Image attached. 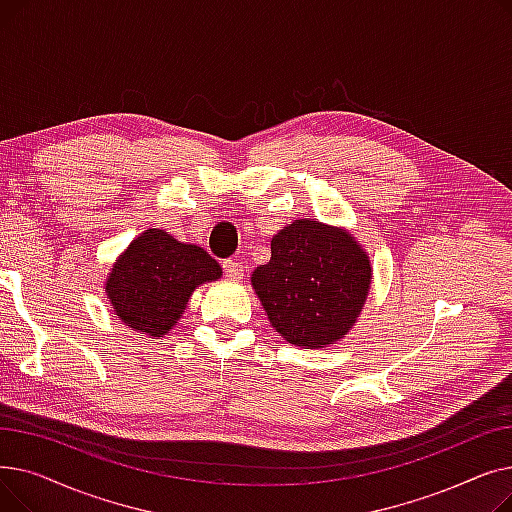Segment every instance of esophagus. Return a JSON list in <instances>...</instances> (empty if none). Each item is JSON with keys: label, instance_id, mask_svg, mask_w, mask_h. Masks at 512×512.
Masks as SVG:
<instances>
[{"label": "esophagus", "instance_id": "obj_1", "mask_svg": "<svg viewBox=\"0 0 512 512\" xmlns=\"http://www.w3.org/2000/svg\"><path fill=\"white\" fill-rule=\"evenodd\" d=\"M222 267H224V274L228 276V278H232V280H238V278H242V274H245V267H242L238 261H234V259H226L224 263H222Z\"/></svg>", "mask_w": 512, "mask_h": 512}]
</instances>
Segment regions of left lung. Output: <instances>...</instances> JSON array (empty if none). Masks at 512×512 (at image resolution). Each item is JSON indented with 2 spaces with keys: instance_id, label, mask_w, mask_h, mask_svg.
I'll return each instance as SVG.
<instances>
[{
  "instance_id": "left-lung-1",
  "label": "left lung",
  "mask_w": 512,
  "mask_h": 512,
  "mask_svg": "<svg viewBox=\"0 0 512 512\" xmlns=\"http://www.w3.org/2000/svg\"><path fill=\"white\" fill-rule=\"evenodd\" d=\"M251 284L286 342L324 348L355 326L371 286V265L346 230L294 220L272 238V259L257 267Z\"/></svg>"
}]
</instances>
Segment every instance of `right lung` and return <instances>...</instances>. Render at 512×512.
Instances as JSON below:
<instances>
[{
    "label": "right lung",
    "mask_w": 512,
    "mask_h": 512,
    "mask_svg": "<svg viewBox=\"0 0 512 512\" xmlns=\"http://www.w3.org/2000/svg\"><path fill=\"white\" fill-rule=\"evenodd\" d=\"M220 276V263L207 251L149 228L116 259L105 292L126 326L164 338L178 324L193 290Z\"/></svg>",
    "instance_id": "obj_1"
}]
</instances>
